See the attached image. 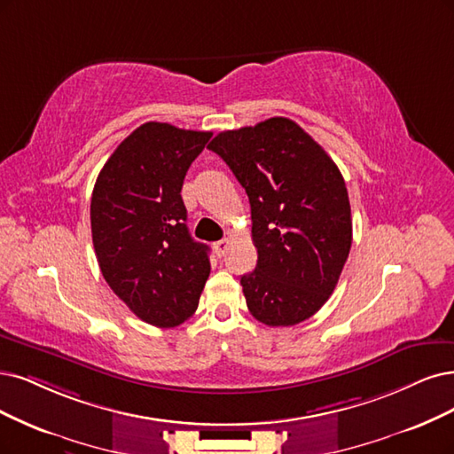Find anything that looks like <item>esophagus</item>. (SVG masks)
<instances>
[{"label":"esophagus","instance_id":"1","mask_svg":"<svg viewBox=\"0 0 454 454\" xmlns=\"http://www.w3.org/2000/svg\"><path fill=\"white\" fill-rule=\"evenodd\" d=\"M228 247H230V239H221V241H215V243H213V248H215V253H216L218 256H224Z\"/></svg>","mask_w":454,"mask_h":454}]
</instances>
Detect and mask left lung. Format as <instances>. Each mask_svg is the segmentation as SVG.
Here are the masks:
<instances>
[{
    "mask_svg": "<svg viewBox=\"0 0 454 454\" xmlns=\"http://www.w3.org/2000/svg\"><path fill=\"white\" fill-rule=\"evenodd\" d=\"M250 201L258 263L241 277L258 322L309 320L337 286L351 247L346 183L333 159L288 117L224 130L207 145Z\"/></svg>",
    "mask_w": 454,
    "mask_h": 454,
    "instance_id": "obj_1",
    "label": "left lung"
}]
</instances>
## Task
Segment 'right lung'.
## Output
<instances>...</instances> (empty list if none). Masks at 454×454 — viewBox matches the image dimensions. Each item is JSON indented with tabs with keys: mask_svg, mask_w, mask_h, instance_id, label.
<instances>
[{
	"mask_svg": "<svg viewBox=\"0 0 454 454\" xmlns=\"http://www.w3.org/2000/svg\"><path fill=\"white\" fill-rule=\"evenodd\" d=\"M211 132L149 121L115 147L91 196L97 262L112 292L155 327L194 314L211 271L191 238L181 187Z\"/></svg>",
	"mask_w": 454,
	"mask_h": 454,
	"instance_id": "obj_1",
	"label": "right lung"
}]
</instances>
